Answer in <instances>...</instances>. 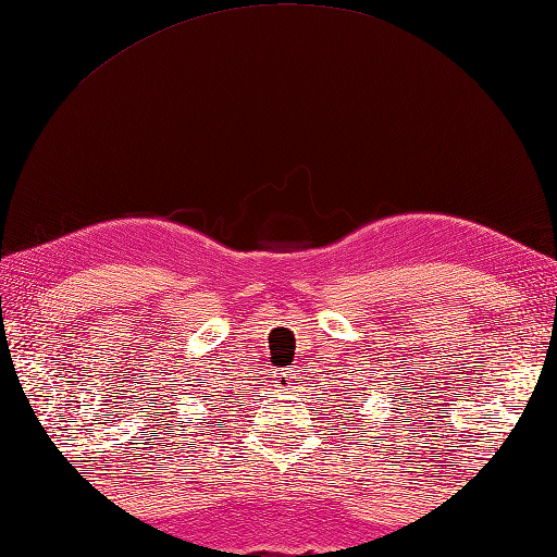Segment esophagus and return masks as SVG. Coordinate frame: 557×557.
Listing matches in <instances>:
<instances>
[{
	"instance_id": "obj_1",
	"label": "esophagus",
	"mask_w": 557,
	"mask_h": 557,
	"mask_svg": "<svg viewBox=\"0 0 557 557\" xmlns=\"http://www.w3.org/2000/svg\"><path fill=\"white\" fill-rule=\"evenodd\" d=\"M273 379H275L277 383H284V386H289V383H294V379H296V376H294L292 372H275V374H273Z\"/></svg>"
}]
</instances>
